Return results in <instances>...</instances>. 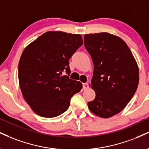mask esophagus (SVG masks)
Wrapping results in <instances>:
<instances>
[{
    "label": "esophagus",
    "mask_w": 149,
    "mask_h": 149,
    "mask_svg": "<svg viewBox=\"0 0 149 149\" xmlns=\"http://www.w3.org/2000/svg\"><path fill=\"white\" fill-rule=\"evenodd\" d=\"M89 87V85L87 82H85V83H82V88L83 89H86Z\"/></svg>",
    "instance_id": "obj_1"
}]
</instances>
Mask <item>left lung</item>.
<instances>
[{
  "mask_svg": "<svg viewBox=\"0 0 149 149\" xmlns=\"http://www.w3.org/2000/svg\"><path fill=\"white\" fill-rule=\"evenodd\" d=\"M92 57L91 85L96 97L87 105L91 112L108 118L121 112L132 99L139 83V69L126 42L107 33L84 35Z\"/></svg>",
  "mask_w": 149,
  "mask_h": 149,
  "instance_id": "left-lung-1",
  "label": "left lung"
}]
</instances>
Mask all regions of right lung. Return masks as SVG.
<instances>
[{
	"label": "right lung",
	"mask_w": 149,
	"mask_h": 149,
	"mask_svg": "<svg viewBox=\"0 0 149 149\" xmlns=\"http://www.w3.org/2000/svg\"><path fill=\"white\" fill-rule=\"evenodd\" d=\"M82 43L80 35L49 31L24 49L18 67L19 85L37 114L46 118L60 115L82 89L81 82L69 78V61Z\"/></svg>",
	"instance_id": "1"
}]
</instances>
